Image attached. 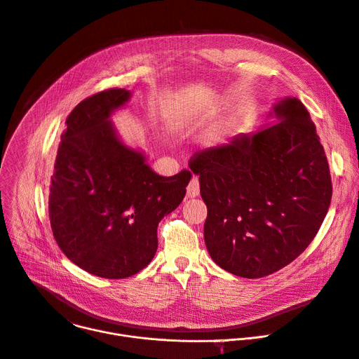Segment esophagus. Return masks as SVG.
Wrapping results in <instances>:
<instances>
[{"mask_svg": "<svg viewBox=\"0 0 359 359\" xmlns=\"http://www.w3.org/2000/svg\"><path fill=\"white\" fill-rule=\"evenodd\" d=\"M199 194H201L199 180H198V177L194 176L192 179H190V182L186 187V196L187 198H196V196H199Z\"/></svg>", "mask_w": 359, "mask_h": 359, "instance_id": "1", "label": "esophagus"}]
</instances>
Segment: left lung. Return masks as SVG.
<instances>
[{"instance_id":"8db88e82","label":"left lung","mask_w":359,"mask_h":359,"mask_svg":"<svg viewBox=\"0 0 359 359\" xmlns=\"http://www.w3.org/2000/svg\"><path fill=\"white\" fill-rule=\"evenodd\" d=\"M274 115L278 123L189 161L208 208V252L221 269L245 278L296 259L313 241L332 199L329 164L306 107L284 98Z\"/></svg>"}]
</instances>
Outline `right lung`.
<instances>
[{
    "mask_svg": "<svg viewBox=\"0 0 359 359\" xmlns=\"http://www.w3.org/2000/svg\"><path fill=\"white\" fill-rule=\"evenodd\" d=\"M131 97L107 89L66 118L50 184L49 217L63 254L82 270L126 278L150 264L158 222L186 195L189 170L163 177L119 140L111 115Z\"/></svg>",
    "mask_w": 359,
    "mask_h": 359,
    "instance_id": "right-lung-1",
    "label": "right lung"
}]
</instances>
